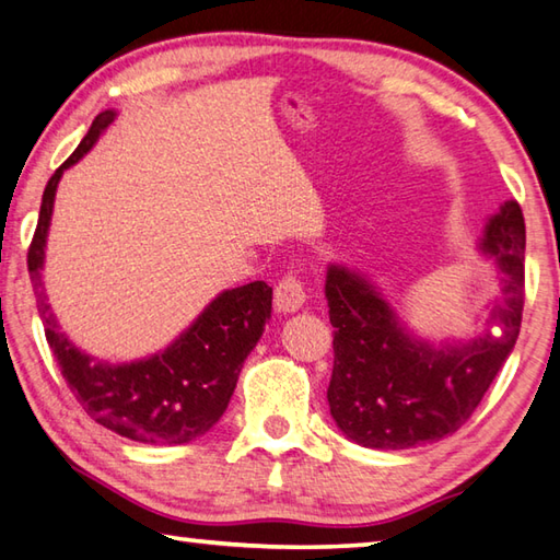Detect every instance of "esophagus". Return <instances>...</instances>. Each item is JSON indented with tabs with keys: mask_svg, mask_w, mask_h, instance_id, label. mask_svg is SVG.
Segmentation results:
<instances>
[{
	"mask_svg": "<svg viewBox=\"0 0 560 560\" xmlns=\"http://www.w3.org/2000/svg\"><path fill=\"white\" fill-rule=\"evenodd\" d=\"M306 287L303 281L296 277H283L279 281L277 291H273V306H277L279 313H296L303 306H306Z\"/></svg>",
	"mask_w": 560,
	"mask_h": 560,
	"instance_id": "esophagus-1",
	"label": "esophagus"
}]
</instances>
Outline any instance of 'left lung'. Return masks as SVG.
Returning a JSON list of instances; mask_svg holds the SVG:
<instances>
[{"instance_id": "obj_1", "label": "left lung", "mask_w": 560, "mask_h": 560, "mask_svg": "<svg viewBox=\"0 0 560 560\" xmlns=\"http://www.w3.org/2000/svg\"><path fill=\"white\" fill-rule=\"evenodd\" d=\"M526 228L516 200L487 218L477 252L500 277L480 332L429 340L401 320L368 273L330 261L325 301L332 323L330 416L345 439L372 451L419 448L470 419L504 368L522 328Z\"/></svg>"}]
</instances>
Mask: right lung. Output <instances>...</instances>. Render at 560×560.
I'll return each mask as SVG.
<instances>
[{"label": "right lung", "instance_id": "1", "mask_svg": "<svg viewBox=\"0 0 560 560\" xmlns=\"http://www.w3.org/2000/svg\"><path fill=\"white\" fill-rule=\"evenodd\" d=\"M115 117V109L100 112L80 147L48 180L28 249V273L36 291L44 287L40 271L58 183L97 144ZM38 315L58 368L90 419L137 443L183 445L206 435L225 413L242 364L271 318V287L252 281L220 291L164 350L131 362L97 360L80 350L60 330L44 293H38Z\"/></svg>", "mask_w": 560, "mask_h": 560}]
</instances>
